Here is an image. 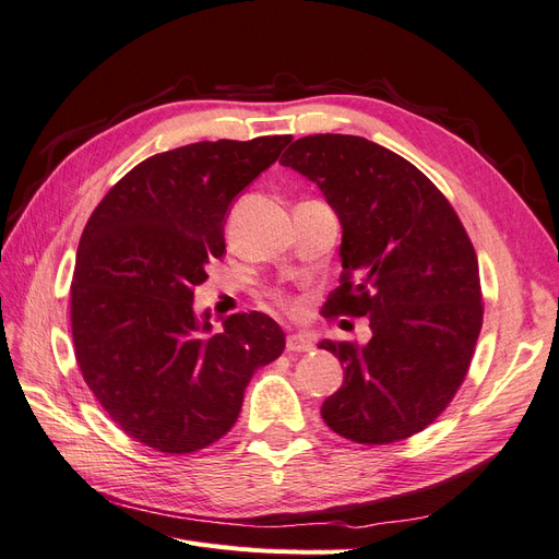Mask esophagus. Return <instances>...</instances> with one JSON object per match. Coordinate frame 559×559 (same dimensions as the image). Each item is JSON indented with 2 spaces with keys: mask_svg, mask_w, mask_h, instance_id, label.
Here are the masks:
<instances>
[{
  "mask_svg": "<svg viewBox=\"0 0 559 559\" xmlns=\"http://www.w3.org/2000/svg\"><path fill=\"white\" fill-rule=\"evenodd\" d=\"M286 349L289 352H310L314 349V341L308 333H292L286 337Z\"/></svg>",
  "mask_w": 559,
  "mask_h": 559,
  "instance_id": "esophagus-1",
  "label": "esophagus"
}]
</instances>
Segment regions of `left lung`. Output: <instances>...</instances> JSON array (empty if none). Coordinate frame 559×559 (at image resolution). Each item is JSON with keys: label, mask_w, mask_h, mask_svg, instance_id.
I'll return each mask as SVG.
<instances>
[{"label": "left lung", "mask_w": 559, "mask_h": 559, "mask_svg": "<svg viewBox=\"0 0 559 559\" xmlns=\"http://www.w3.org/2000/svg\"><path fill=\"white\" fill-rule=\"evenodd\" d=\"M280 160L317 183L343 228L331 312L368 317L366 345L321 341L345 380L321 405L349 441H403L445 411L483 326L478 259L452 205L415 165L366 138L310 134Z\"/></svg>", "instance_id": "left-lung-1"}]
</instances>
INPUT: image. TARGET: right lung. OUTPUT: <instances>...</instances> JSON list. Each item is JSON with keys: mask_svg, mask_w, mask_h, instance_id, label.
Listing matches in <instances>:
<instances>
[{"mask_svg": "<svg viewBox=\"0 0 559 559\" xmlns=\"http://www.w3.org/2000/svg\"><path fill=\"white\" fill-rule=\"evenodd\" d=\"M289 134L218 140L151 156L118 181L83 228L72 335L83 380L130 438L189 454L226 436L251 376L284 352L263 312L212 333L193 289L226 251L233 200L273 165Z\"/></svg>", "mask_w": 559, "mask_h": 559, "instance_id": "obj_1", "label": "right lung"}]
</instances>
